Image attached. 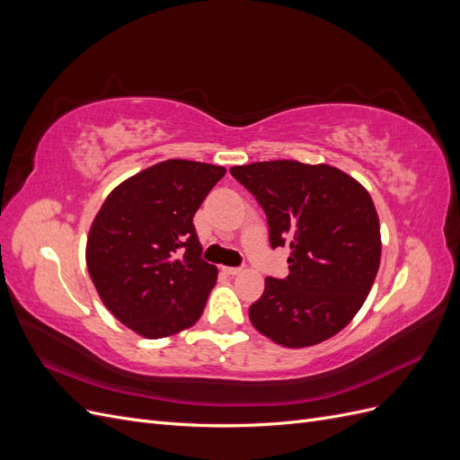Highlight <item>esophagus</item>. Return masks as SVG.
Here are the masks:
<instances>
[{
    "mask_svg": "<svg viewBox=\"0 0 460 460\" xmlns=\"http://www.w3.org/2000/svg\"><path fill=\"white\" fill-rule=\"evenodd\" d=\"M222 270H225V272L230 274V276H238V274L242 272V269H238V267H225Z\"/></svg>",
    "mask_w": 460,
    "mask_h": 460,
    "instance_id": "esophagus-1",
    "label": "esophagus"
}]
</instances>
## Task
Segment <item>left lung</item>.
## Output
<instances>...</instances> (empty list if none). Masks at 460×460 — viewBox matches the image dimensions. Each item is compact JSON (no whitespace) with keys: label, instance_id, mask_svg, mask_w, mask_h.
<instances>
[{"label":"left lung","instance_id":"1","mask_svg":"<svg viewBox=\"0 0 460 460\" xmlns=\"http://www.w3.org/2000/svg\"><path fill=\"white\" fill-rule=\"evenodd\" d=\"M230 174L267 213L270 245L289 247V274L267 278L252 324L284 347L336 336L363 307L378 274L380 220L370 193L330 164L262 161Z\"/></svg>","mask_w":460,"mask_h":460}]
</instances>
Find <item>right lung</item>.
I'll use <instances>...</instances> for the list:
<instances>
[{"instance_id": "add662e5", "label": "right lung", "mask_w": 460, "mask_h": 460, "mask_svg": "<svg viewBox=\"0 0 460 460\" xmlns=\"http://www.w3.org/2000/svg\"><path fill=\"white\" fill-rule=\"evenodd\" d=\"M225 172L198 161L157 163L111 191L92 222L86 264L97 294L147 340L196 324L217 284L193 215Z\"/></svg>"}]
</instances>
